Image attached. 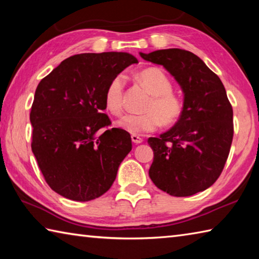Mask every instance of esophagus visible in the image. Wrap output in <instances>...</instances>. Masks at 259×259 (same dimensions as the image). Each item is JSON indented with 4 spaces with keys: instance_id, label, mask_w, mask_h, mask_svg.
I'll list each match as a JSON object with an SVG mask.
<instances>
[{
    "instance_id": "1",
    "label": "esophagus",
    "mask_w": 259,
    "mask_h": 259,
    "mask_svg": "<svg viewBox=\"0 0 259 259\" xmlns=\"http://www.w3.org/2000/svg\"><path fill=\"white\" fill-rule=\"evenodd\" d=\"M131 140H133L135 144L143 143V138H140L138 135H131Z\"/></svg>"
}]
</instances>
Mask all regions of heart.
I'll use <instances>...</instances> for the list:
<instances>
[{
  "label": "heart",
  "instance_id": "obj_1",
  "mask_svg": "<svg viewBox=\"0 0 259 259\" xmlns=\"http://www.w3.org/2000/svg\"><path fill=\"white\" fill-rule=\"evenodd\" d=\"M139 81L151 95L144 105V113L126 114L117 121V125L130 134L152 133L160 122L163 125H171L182 115L181 99L172 94V82L160 68L152 67L139 73ZM124 76H114L105 90L104 103L107 111L119 115L123 108Z\"/></svg>",
  "mask_w": 259,
  "mask_h": 259
}]
</instances>
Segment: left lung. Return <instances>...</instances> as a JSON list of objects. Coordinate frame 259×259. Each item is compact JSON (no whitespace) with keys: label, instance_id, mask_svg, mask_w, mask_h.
Returning <instances> with one entry per match:
<instances>
[{"label":"left lung","instance_id":"left-lung-1","mask_svg":"<svg viewBox=\"0 0 259 259\" xmlns=\"http://www.w3.org/2000/svg\"><path fill=\"white\" fill-rule=\"evenodd\" d=\"M139 55L163 66L184 94L176 124L147 140L154 153L150 178L172 196L207 190L221 176L233 139V109L224 84L190 51L163 49Z\"/></svg>","mask_w":259,"mask_h":259}]
</instances>
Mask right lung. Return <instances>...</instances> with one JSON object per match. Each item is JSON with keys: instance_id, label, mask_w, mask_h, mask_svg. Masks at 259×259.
Returning <instances> with one entry per match:
<instances>
[{"instance_id": "1", "label": "right lung", "mask_w": 259, "mask_h": 259, "mask_svg": "<svg viewBox=\"0 0 259 259\" xmlns=\"http://www.w3.org/2000/svg\"><path fill=\"white\" fill-rule=\"evenodd\" d=\"M138 60L128 52L81 54L42 78L30 111L32 151L48 185L64 198L90 201L111 188L133 147L103 111L109 81Z\"/></svg>"}]
</instances>
